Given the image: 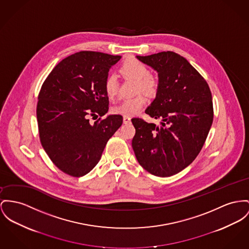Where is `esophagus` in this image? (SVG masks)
I'll return each instance as SVG.
<instances>
[{
  "label": "esophagus",
  "mask_w": 249,
  "mask_h": 249,
  "mask_svg": "<svg viewBox=\"0 0 249 249\" xmlns=\"http://www.w3.org/2000/svg\"><path fill=\"white\" fill-rule=\"evenodd\" d=\"M123 121H124V124H129L131 122V118L128 116H124Z\"/></svg>",
  "instance_id": "obj_1"
}]
</instances>
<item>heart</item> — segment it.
<instances>
[{
    "label": "heart",
    "mask_w": 249,
    "mask_h": 249,
    "mask_svg": "<svg viewBox=\"0 0 249 249\" xmlns=\"http://www.w3.org/2000/svg\"><path fill=\"white\" fill-rule=\"evenodd\" d=\"M120 72L127 78H132L137 81L136 91H143L149 95L157 92L159 82L150 75L148 67L140 62L135 58L125 60L120 68ZM119 89V83L117 77L113 74L107 76L105 80V90L109 98L116 96ZM147 103V99L143 94H138L132 98L122 100L112 107V112L115 114L124 116H134L140 113Z\"/></svg>",
    "instance_id": "b5f03b06"
}]
</instances>
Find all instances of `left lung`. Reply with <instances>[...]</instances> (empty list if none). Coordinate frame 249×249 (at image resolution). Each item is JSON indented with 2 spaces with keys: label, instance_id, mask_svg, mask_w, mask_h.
Masks as SVG:
<instances>
[{
  "label": "left lung",
  "instance_id": "1",
  "mask_svg": "<svg viewBox=\"0 0 249 249\" xmlns=\"http://www.w3.org/2000/svg\"><path fill=\"white\" fill-rule=\"evenodd\" d=\"M136 57L158 72L156 98L145 113L160 119V125L132 119L133 150L150 174L171 177L190 165L204 145L213 121L212 92L198 71L177 53Z\"/></svg>",
  "mask_w": 249,
  "mask_h": 249
}]
</instances>
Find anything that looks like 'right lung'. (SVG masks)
<instances>
[{"label":"right lung","instance_id":"right-lung-1","mask_svg":"<svg viewBox=\"0 0 249 249\" xmlns=\"http://www.w3.org/2000/svg\"><path fill=\"white\" fill-rule=\"evenodd\" d=\"M120 59L100 52H78L60 61L42 84L36 106L40 142L53 164L71 177H83L95 167L123 124L116 114L94 124L89 120L108 111L105 80Z\"/></svg>","mask_w":249,"mask_h":249}]
</instances>
